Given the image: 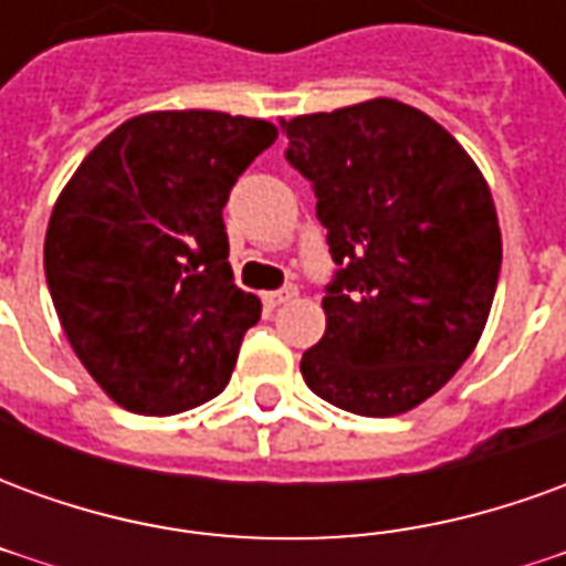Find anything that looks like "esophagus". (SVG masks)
I'll list each match as a JSON object with an SVG mask.
<instances>
[{"mask_svg":"<svg viewBox=\"0 0 566 566\" xmlns=\"http://www.w3.org/2000/svg\"><path fill=\"white\" fill-rule=\"evenodd\" d=\"M260 296H263V306L275 308V306H282V303H287V300H294L296 287H282V291H266V294H260Z\"/></svg>","mask_w":566,"mask_h":566,"instance_id":"1","label":"esophagus"}]
</instances>
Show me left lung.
<instances>
[{"mask_svg": "<svg viewBox=\"0 0 566 566\" xmlns=\"http://www.w3.org/2000/svg\"><path fill=\"white\" fill-rule=\"evenodd\" d=\"M339 266L300 373L367 418L424 403L473 355L497 291L500 227L479 166L412 105L369 99L282 120Z\"/></svg>", "mask_w": 566, "mask_h": 566, "instance_id": "left-lung-1", "label": "left lung"}]
</instances>
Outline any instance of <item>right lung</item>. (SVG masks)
<instances>
[{"label":"right lung","mask_w":566,"mask_h":566,"mask_svg":"<svg viewBox=\"0 0 566 566\" xmlns=\"http://www.w3.org/2000/svg\"><path fill=\"white\" fill-rule=\"evenodd\" d=\"M270 120L129 117L56 199L44 275L69 345L117 406L178 416L227 388L260 300L235 287L223 206L270 148Z\"/></svg>","instance_id":"add662e5"}]
</instances>
